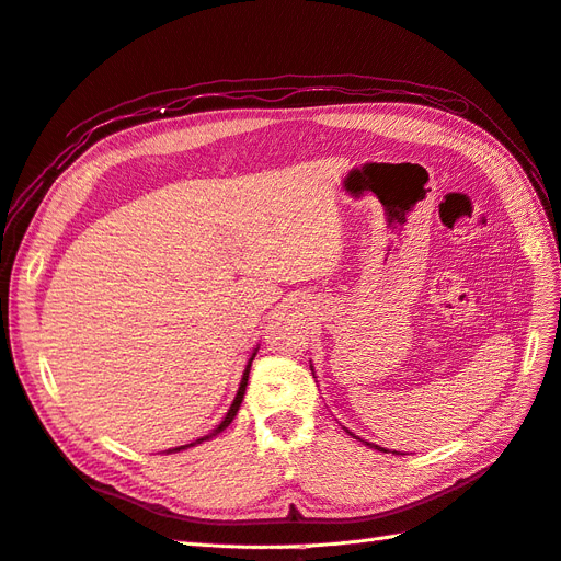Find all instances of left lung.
Returning <instances> with one entry per match:
<instances>
[{
  "mask_svg": "<svg viewBox=\"0 0 561 561\" xmlns=\"http://www.w3.org/2000/svg\"><path fill=\"white\" fill-rule=\"evenodd\" d=\"M311 371H313V367H311ZM346 433H348V435H353L355 439H360V443H365V439H363V437H358L355 433H351V431H346ZM365 445H369V447H377L379 451H388V449H383V447H379V445H371V443H365Z\"/></svg>",
  "mask_w": 561,
  "mask_h": 561,
  "instance_id": "left-lung-1",
  "label": "left lung"
}]
</instances>
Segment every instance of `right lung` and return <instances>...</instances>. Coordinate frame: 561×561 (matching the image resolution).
<instances>
[{
  "label": "right lung",
  "instance_id": "1",
  "mask_svg": "<svg viewBox=\"0 0 561 561\" xmlns=\"http://www.w3.org/2000/svg\"><path fill=\"white\" fill-rule=\"evenodd\" d=\"M254 355H257V348H254V351H252V355L248 358V365H245V369H243V377H241L239 390H236V398H233V402H231V407H229V412L225 414V419L219 421V426H217L213 433H208V435H203V437L194 439V443H190V445H182V447L165 449V454H175V451H182V449H186V447H196V445H201V443H206V439H213L215 435H219V433H222V431L229 426V423H231V421H233V416H236V412L241 410V402H243V396H245V386H248V377H250V367H252Z\"/></svg>",
  "mask_w": 561,
  "mask_h": 561
}]
</instances>
